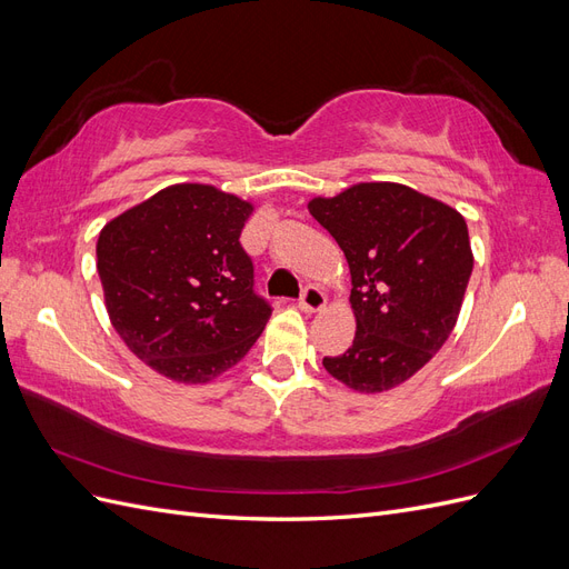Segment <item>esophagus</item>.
<instances>
[{"instance_id": "1", "label": "esophagus", "mask_w": 569, "mask_h": 569, "mask_svg": "<svg viewBox=\"0 0 569 569\" xmlns=\"http://www.w3.org/2000/svg\"><path fill=\"white\" fill-rule=\"evenodd\" d=\"M325 303H327V297H325V291H322L320 287L308 284V287L301 291V299H299L301 311L316 313V311H320V308H325Z\"/></svg>"}]
</instances>
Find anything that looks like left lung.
I'll return each mask as SVG.
<instances>
[{
    "label": "left lung",
    "mask_w": 569,
    "mask_h": 569,
    "mask_svg": "<svg viewBox=\"0 0 569 569\" xmlns=\"http://www.w3.org/2000/svg\"><path fill=\"white\" fill-rule=\"evenodd\" d=\"M308 211L337 239L353 284V343L325 356V370L360 393L399 387L456 327L475 263L465 218L396 182H360Z\"/></svg>",
    "instance_id": "obj_1"
}]
</instances>
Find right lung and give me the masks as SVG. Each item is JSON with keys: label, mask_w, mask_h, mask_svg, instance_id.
I'll return each instance as SVG.
<instances>
[{"label": "right lung", "mask_w": 569, "mask_h": 569, "mask_svg": "<svg viewBox=\"0 0 569 569\" xmlns=\"http://www.w3.org/2000/svg\"><path fill=\"white\" fill-rule=\"evenodd\" d=\"M253 206L211 184H173L99 232L107 311L128 349L184 385L247 356L272 313L239 234Z\"/></svg>", "instance_id": "add662e5"}]
</instances>
